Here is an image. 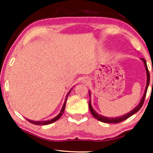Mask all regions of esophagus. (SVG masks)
I'll list each match as a JSON object with an SVG mask.
<instances>
[{
  "instance_id": "esophagus-1",
  "label": "esophagus",
  "mask_w": 153,
  "mask_h": 153,
  "mask_svg": "<svg viewBox=\"0 0 153 153\" xmlns=\"http://www.w3.org/2000/svg\"><path fill=\"white\" fill-rule=\"evenodd\" d=\"M89 81H90L89 79L88 78H83V82L85 83H89Z\"/></svg>"
}]
</instances>
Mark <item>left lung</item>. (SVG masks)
<instances>
[{
  "label": "left lung",
  "instance_id": "8db88e82",
  "mask_svg": "<svg viewBox=\"0 0 153 153\" xmlns=\"http://www.w3.org/2000/svg\"><path fill=\"white\" fill-rule=\"evenodd\" d=\"M141 60H143V62H144V65H145V68H146V74H147V83H146V87L145 92H144L143 96V97H142V99L141 100V102H140L139 105H138L137 107H135L134 108L133 110H131L130 112L127 113V114H125L123 116L117 117V118H106V117H104L103 116H101V115H99L97 112L95 111V110H94L93 107H92L91 104V100H90V101H89V108H90V111H91V113L92 114V115L93 116L94 118H95L98 120L101 121V122L106 123H118L120 122H122V121H123V120H126V119L129 118V117L132 116L133 114H134L135 113L139 111L141 109V108L142 107V106H143V104L144 100H145L146 93H147V90H148V85H149V83H150V73H149V70H148V69L147 64H146V60L144 59V58H141ZM90 94H91V93H90V92H89V95L91 96Z\"/></svg>",
  "mask_w": 153,
  "mask_h": 153
}]
</instances>
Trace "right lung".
I'll use <instances>...</instances> for the list:
<instances>
[{
  "label": "right lung",
  "mask_w": 153,
  "mask_h": 153,
  "mask_svg": "<svg viewBox=\"0 0 153 153\" xmlns=\"http://www.w3.org/2000/svg\"><path fill=\"white\" fill-rule=\"evenodd\" d=\"M70 92H71V91H70V92H69L68 94V95H67V97H66V98H65V102H64V104H63V106H62V108L61 111H60V114H58L57 116L55 117V118H54L51 119V120H47V121H33V120H28V119H27V120L29 121V122H30V123H33V124L37 125H49V124H51V123H53V122H55V121H56V120H58V119H59V118H60V117H61L62 114H63V112H64V111H65V104H66L67 99H68V95H69V94H70Z\"/></svg>",
  "instance_id": "right-lung-1"
}]
</instances>
